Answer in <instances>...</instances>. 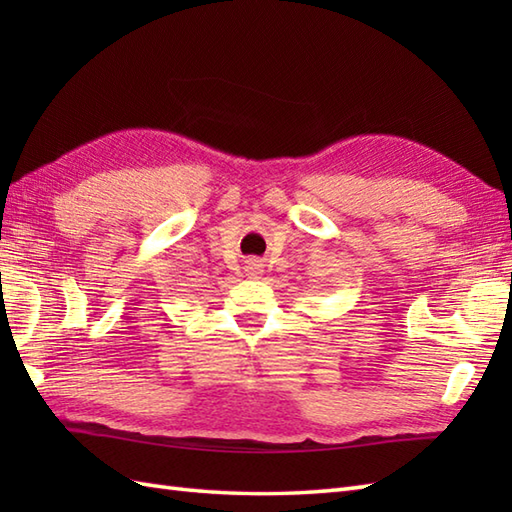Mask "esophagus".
Segmentation results:
<instances>
[{"mask_svg":"<svg viewBox=\"0 0 512 512\" xmlns=\"http://www.w3.org/2000/svg\"><path fill=\"white\" fill-rule=\"evenodd\" d=\"M246 273H248V277H257V275H262V266H259L257 262H250L248 266H246Z\"/></svg>","mask_w":512,"mask_h":512,"instance_id":"1","label":"esophagus"}]
</instances>
